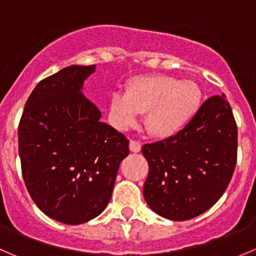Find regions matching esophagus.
Returning <instances> with one entry per match:
<instances>
[{
  "label": "esophagus",
  "mask_w": 256,
  "mask_h": 256,
  "mask_svg": "<svg viewBox=\"0 0 256 256\" xmlns=\"http://www.w3.org/2000/svg\"><path fill=\"white\" fill-rule=\"evenodd\" d=\"M130 151L131 152H140L141 150V144L138 142V141H135V140H131L130 141Z\"/></svg>",
  "instance_id": "1"
}]
</instances>
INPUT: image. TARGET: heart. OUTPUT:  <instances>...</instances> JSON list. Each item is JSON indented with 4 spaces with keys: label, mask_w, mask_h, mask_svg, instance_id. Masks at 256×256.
<instances>
[{
    "label": "heart",
    "mask_w": 256,
    "mask_h": 256,
    "mask_svg": "<svg viewBox=\"0 0 256 256\" xmlns=\"http://www.w3.org/2000/svg\"><path fill=\"white\" fill-rule=\"evenodd\" d=\"M202 90L195 81L168 75H142L126 84L125 94L115 92L110 100V118L125 130L145 112L144 124L158 138L180 134L199 112Z\"/></svg>",
    "instance_id": "1"
}]
</instances>
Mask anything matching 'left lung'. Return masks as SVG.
I'll return each mask as SVG.
<instances>
[{"mask_svg": "<svg viewBox=\"0 0 256 256\" xmlns=\"http://www.w3.org/2000/svg\"><path fill=\"white\" fill-rule=\"evenodd\" d=\"M141 151L148 162L144 198L154 212L184 222L209 210L236 164L238 128L224 94L208 98L180 134Z\"/></svg>", "mask_w": 256, "mask_h": 256, "instance_id": "1", "label": "left lung"}]
</instances>
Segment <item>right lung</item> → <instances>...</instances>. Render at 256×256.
<instances>
[{
	"label": "right lung",
	"mask_w": 256,
	"mask_h": 256,
	"mask_svg": "<svg viewBox=\"0 0 256 256\" xmlns=\"http://www.w3.org/2000/svg\"><path fill=\"white\" fill-rule=\"evenodd\" d=\"M96 65H72L37 84L18 126L24 184L34 204L56 222L78 225L108 206L128 140L101 122L82 94Z\"/></svg>",
	"instance_id": "obj_1"
}]
</instances>
